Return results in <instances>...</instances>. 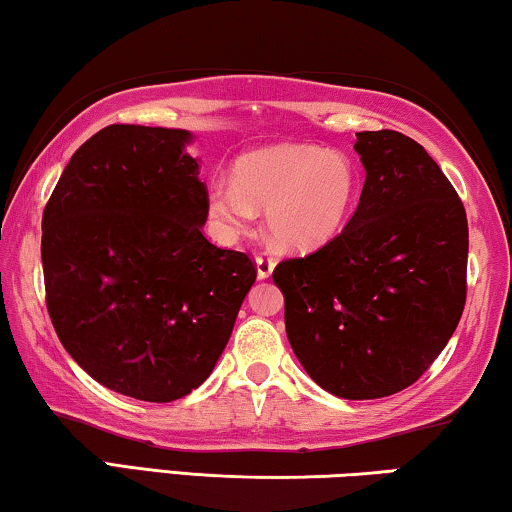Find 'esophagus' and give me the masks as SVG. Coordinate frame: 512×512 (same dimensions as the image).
<instances>
[{
	"label": "esophagus",
	"mask_w": 512,
	"mask_h": 512,
	"mask_svg": "<svg viewBox=\"0 0 512 512\" xmlns=\"http://www.w3.org/2000/svg\"><path fill=\"white\" fill-rule=\"evenodd\" d=\"M273 269H276V259L269 255H257V276L259 278H269Z\"/></svg>",
	"instance_id": "1"
}]
</instances>
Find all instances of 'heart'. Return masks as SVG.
I'll return each mask as SVG.
<instances>
[{"instance_id":"obj_1","label":"heart","mask_w":512,"mask_h":512,"mask_svg":"<svg viewBox=\"0 0 512 512\" xmlns=\"http://www.w3.org/2000/svg\"><path fill=\"white\" fill-rule=\"evenodd\" d=\"M356 188V170L345 154L285 142L241 156L232 181H211L207 209L223 239L246 232L255 209H266V230L278 246L310 250L340 232Z\"/></svg>"}]
</instances>
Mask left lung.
I'll return each mask as SVG.
<instances>
[{"mask_svg":"<svg viewBox=\"0 0 512 512\" xmlns=\"http://www.w3.org/2000/svg\"><path fill=\"white\" fill-rule=\"evenodd\" d=\"M365 183L338 236L273 269L289 345L324 391L377 400L414 384L467 301L464 204L432 156L398 131L356 133Z\"/></svg>","mask_w":512,"mask_h":512,"instance_id":"obj_1","label":"left lung"}]
</instances>
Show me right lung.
Masks as SVG:
<instances>
[{"label": "right lung", "mask_w": 512, "mask_h": 512, "mask_svg": "<svg viewBox=\"0 0 512 512\" xmlns=\"http://www.w3.org/2000/svg\"><path fill=\"white\" fill-rule=\"evenodd\" d=\"M181 128L112 124L68 160L43 211L45 303L98 384L172 402L211 375L257 269L202 234L207 186Z\"/></svg>", "instance_id": "add662e5"}]
</instances>
